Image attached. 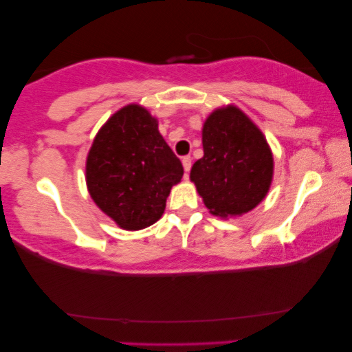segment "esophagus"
Listing matches in <instances>:
<instances>
[{"label": "esophagus", "instance_id": "obj_1", "mask_svg": "<svg viewBox=\"0 0 352 352\" xmlns=\"http://www.w3.org/2000/svg\"><path fill=\"white\" fill-rule=\"evenodd\" d=\"M182 166H184V171H186V175H187V173L190 171L192 158H190V157H184V158H182Z\"/></svg>", "mask_w": 352, "mask_h": 352}]
</instances>
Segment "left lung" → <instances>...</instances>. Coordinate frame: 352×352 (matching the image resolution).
Wrapping results in <instances>:
<instances>
[{
  "label": "left lung",
  "instance_id": "8db88e82",
  "mask_svg": "<svg viewBox=\"0 0 352 352\" xmlns=\"http://www.w3.org/2000/svg\"><path fill=\"white\" fill-rule=\"evenodd\" d=\"M201 144L204 157L192 166L190 181L210 213L232 218L256 208L274 176L272 151L261 129L229 104L206 117Z\"/></svg>",
  "mask_w": 352,
  "mask_h": 352
}]
</instances>
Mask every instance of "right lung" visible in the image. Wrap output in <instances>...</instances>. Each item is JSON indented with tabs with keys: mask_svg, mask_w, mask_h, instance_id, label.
I'll return each mask as SVG.
<instances>
[{
	"mask_svg": "<svg viewBox=\"0 0 352 352\" xmlns=\"http://www.w3.org/2000/svg\"><path fill=\"white\" fill-rule=\"evenodd\" d=\"M182 165L146 107L128 104L96 134L86 157V187L99 210L124 230L146 229L165 213Z\"/></svg>",
	"mask_w": 352,
	"mask_h": 352,
	"instance_id": "add662e5",
	"label": "right lung"
}]
</instances>
